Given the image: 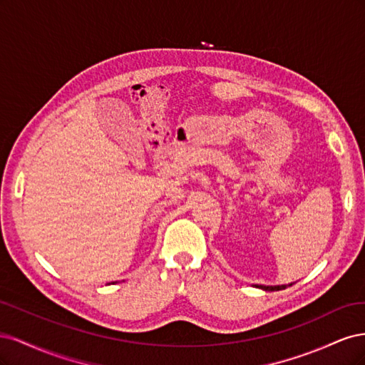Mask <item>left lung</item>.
Instances as JSON below:
<instances>
[{"label":"left lung","instance_id":"obj_1","mask_svg":"<svg viewBox=\"0 0 365 365\" xmlns=\"http://www.w3.org/2000/svg\"><path fill=\"white\" fill-rule=\"evenodd\" d=\"M294 283H288V284H275V286H264V284H254L256 288L259 289H263V291H282V289H286L288 286H292Z\"/></svg>","mask_w":365,"mask_h":365}]
</instances>
